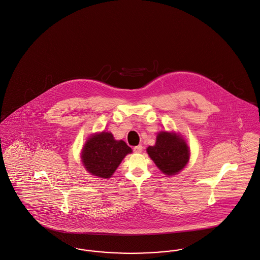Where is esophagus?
<instances>
[{
	"label": "esophagus",
	"mask_w": 260,
	"mask_h": 260,
	"mask_svg": "<svg viewBox=\"0 0 260 260\" xmlns=\"http://www.w3.org/2000/svg\"><path fill=\"white\" fill-rule=\"evenodd\" d=\"M134 151L137 152V153L142 152V151H143V145H142V144H139V145L135 146V147H134Z\"/></svg>",
	"instance_id": "1"
}]
</instances>
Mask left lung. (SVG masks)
<instances>
[{"label":"left lung","instance_id":"1","mask_svg":"<svg viewBox=\"0 0 260 260\" xmlns=\"http://www.w3.org/2000/svg\"><path fill=\"white\" fill-rule=\"evenodd\" d=\"M146 151L156 167L168 175L179 173L189 159L188 146L173 133H159L155 144L148 146Z\"/></svg>","mask_w":260,"mask_h":260}]
</instances>
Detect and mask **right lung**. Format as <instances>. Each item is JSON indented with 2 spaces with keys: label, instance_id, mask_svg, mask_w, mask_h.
<instances>
[{
  "label": "right lung",
  "instance_id": "right-lung-1",
  "mask_svg": "<svg viewBox=\"0 0 260 260\" xmlns=\"http://www.w3.org/2000/svg\"><path fill=\"white\" fill-rule=\"evenodd\" d=\"M131 152L132 148L123 141H116L111 133L104 132L87 140L82 152V159L90 174L109 178L123 157Z\"/></svg>",
  "mask_w": 260,
  "mask_h": 260
}]
</instances>
